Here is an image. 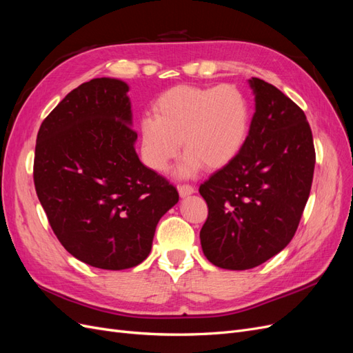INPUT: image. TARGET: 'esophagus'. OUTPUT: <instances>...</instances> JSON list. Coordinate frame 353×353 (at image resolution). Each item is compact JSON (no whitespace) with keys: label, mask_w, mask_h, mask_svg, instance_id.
Masks as SVG:
<instances>
[{"label":"esophagus","mask_w":353,"mask_h":353,"mask_svg":"<svg viewBox=\"0 0 353 353\" xmlns=\"http://www.w3.org/2000/svg\"><path fill=\"white\" fill-rule=\"evenodd\" d=\"M178 191H179L181 197H185V196L196 193V187L190 185V184H181V185H178Z\"/></svg>","instance_id":"esophagus-1"}]
</instances>
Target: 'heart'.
Returning a JSON list of instances; mask_svg holds the SVG:
<instances>
[{"label":"heart","instance_id":"heart-1","mask_svg":"<svg viewBox=\"0 0 353 353\" xmlns=\"http://www.w3.org/2000/svg\"><path fill=\"white\" fill-rule=\"evenodd\" d=\"M154 116L141 119L144 162L157 172L168 170L184 141L179 174L194 175L203 166L218 169L236 159L248 141L250 103L230 83L218 87L178 85L154 103Z\"/></svg>","mask_w":353,"mask_h":353}]
</instances>
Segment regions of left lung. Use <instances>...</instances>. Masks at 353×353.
Instances as JSON below:
<instances>
[{
	"label": "left lung",
	"mask_w": 353,
	"mask_h": 353,
	"mask_svg": "<svg viewBox=\"0 0 353 353\" xmlns=\"http://www.w3.org/2000/svg\"><path fill=\"white\" fill-rule=\"evenodd\" d=\"M256 112L231 163L199 188L208 203L203 253L223 270H250L290 243L311 193L315 148L303 110L274 85L249 79Z\"/></svg>",
	"instance_id": "obj_1"
}]
</instances>
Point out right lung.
Instances as JSON below:
<instances>
[{"label":"right lung","instance_id":"1","mask_svg":"<svg viewBox=\"0 0 353 353\" xmlns=\"http://www.w3.org/2000/svg\"><path fill=\"white\" fill-rule=\"evenodd\" d=\"M128 91L112 78L70 91L41 123L34 160L37 194L63 248L110 271L147 258L159 219L179 199L138 159Z\"/></svg>","mask_w":353,"mask_h":353}]
</instances>
